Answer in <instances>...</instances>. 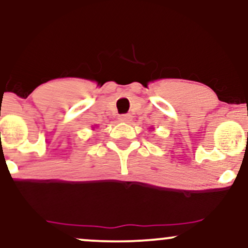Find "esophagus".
Instances as JSON below:
<instances>
[{
    "mask_svg": "<svg viewBox=\"0 0 248 248\" xmlns=\"http://www.w3.org/2000/svg\"><path fill=\"white\" fill-rule=\"evenodd\" d=\"M119 120L122 121V122H129L132 120V115L130 114H122L119 116Z\"/></svg>",
    "mask_w": 248,
    "mask_h": 248,
    "instance_id": "34e87169",
    "label": "esophagus"
}]
</instances>
